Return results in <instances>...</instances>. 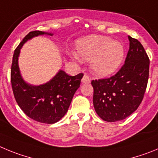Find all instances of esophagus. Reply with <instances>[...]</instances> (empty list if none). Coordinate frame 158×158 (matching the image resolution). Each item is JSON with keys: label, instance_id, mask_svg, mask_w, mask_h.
<instances>
[{"label": "esophagus", "instance_id": "obj_1", "mask_svg": "<svg viewBox=\"0 0 158 158\" xmlns=\"http://www.w3.org/2000/svg\"><path fill=\"white\" fill-rule=\"evenodd\" d=\"M81 82H82V83H89L90 82V78L87 75H84Z\"/></svg>", "mask_w": 158, "mask_h": 158}]
</instances>
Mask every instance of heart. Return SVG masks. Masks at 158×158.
<instances>
[{
	"mask_svg": "<svg viewBox=\"0 0 158 158\" xmlns=\"http://www.w3.org/2000/svg\"><path fill=\"white\" fill-rule=\"evenodd\" d=\"M77 55L83 61H90L92 72L99 77L114 73L120 67L125 56L123 44L113 38L101 35H90L76 42Z\"/></svg>",
	"mask_w": 158,
	"mask_h": 158,
	"instance_id": "1",
	"label": "heart"
}]
</instances>
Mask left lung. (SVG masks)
<instances>
[{
    "instance_id": "1",
    "label": "left lung",
    "mask_w": 158,
    "mask_h": 158,
    "mask_svg": "<svg viewBox=\"0 0 158 158\" xmlns=\"http://www.w3.org/2000/svg\"><path fill=\"white\" fill-rule=\"evenodd\" d=\"M124 64L109 79L93 80V103L97 114L107 122L124 120L142 102L149 78L150 60L142 44L128 36Z\"/></svg>"
}]
</instances>
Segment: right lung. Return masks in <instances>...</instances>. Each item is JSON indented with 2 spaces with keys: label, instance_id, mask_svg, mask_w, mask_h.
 I'll use <instances>...</instances> for the list:
<instances>
[{
  "label": "right lung",
  "instance_id": "1",
  "mask_svg": "<svg viewBox=\"0 0 158 158\" xmlns=\"http://www.w3.org/2000/svg\"><path fill=\"white\" fill-rule=\"evenodd\" d=\"M53 35L45 31H31L23 39L14 52L11 69V82L17 104L23 113L34 120L43 123L59 121L68 112L73 96L80 86L83 74L70 76L60 70L47 82L32 85L24 80L19 67L23 45L39 35Z\"/></svg>",
  "mask_w": 158,
  "mask_h": 158
}]
</instances>
